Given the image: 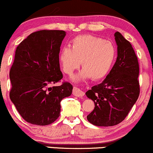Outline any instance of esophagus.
<instances>
[{
    "label": "esophagus",
    "mask_w": 153,
    "mask_h": 153,
    "mask_svg": "<svg viewBox=\"0 0 153 153\" xmlns=\"http://www.w3.org/2000/svg\"><path fill=\"white\" fill-rule=\"evenodd\" d=\"M73 94L74 95V96H77V97L81 98L84 96V94H84L83 91H82L80 88H79L74 87L73 89Z\"/></svg>",
    "instance_id": "esophagus-1"
}]
</instances>
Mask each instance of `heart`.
I'll use <instances>...</instances> for the list:
<instances>
[{"instance_id": "1", "label": "heart", "mask_w": 153, "mask_h": 153, "mask_svg": "<svg viewBox=\"0 0 153 153\" xmlns=\"http://www.w3.org/2000/svg\"><path fill=\"white\" fill-rule=\"evenodd\" d=\"M117 50L113 43L99 36L82 34L72 39L71 47L61 49L59 59L62 71L71 75L80 67L82 70L73 79L81 81L92 78L98 80L104 78L113 65Z\"/></svg>"}]
</instances>
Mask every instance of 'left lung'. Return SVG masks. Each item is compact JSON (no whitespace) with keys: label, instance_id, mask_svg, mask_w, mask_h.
Masks as SVG:
<instances>
[{"label":"left lung","instance_id":"left-lung-1","mask_svg":"<svg viewBox=\"0 0 153 153\" xmlns=\"http://www.w3.org/2000/svg\"><path fill=\"white\" fill-rule=\"evenodd\" d=\"M114 36L118 54L114 65L101 83L85 93L95 104L87 119L99 127H110L122 122L140 95L137 57L130 42L119 31Z\"/></svg>","mask_w":153,"mask_h":153}]
</instances>
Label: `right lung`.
I'll return each instance as SVG.
<instances>
[{
    "instance_id": "right-lung-1",
    "label": "right lung",
    "mask_w": 153,
    "mask_h": 153,
    "mask_svg": "<svg viewBox=\"0 0 153 153\" xmlns=\"http://www.w3.org/2000/svg\"><path fill=\"white\" fill-rule=\"evenodd\" d=\"M65 31L40 30L31 33L16 47L9 77L10 99L27 122L45 126L59 117L60 102L72 94L73 85L60 82L59 53Z\"/></svg>"
}]
</instances>
